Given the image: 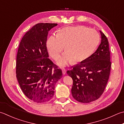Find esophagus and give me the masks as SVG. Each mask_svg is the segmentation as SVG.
<instances>
[{
  "instance_id": "1",
  "label": "esophagus",
  "mask_w": 124,
  "mask_h": 124,
  "mask_svg": "<svg viewBox=\"0 0 124 124\" xmlns=\"http://www.w3.org/2000/svg\"><path fill=\"white\" fill-rule=\"evenodd\" d=\"M62 73H63V74L65 75V74H66L67 70H66V69H65V68H62Z\"/></svg>"
}]
</instances>
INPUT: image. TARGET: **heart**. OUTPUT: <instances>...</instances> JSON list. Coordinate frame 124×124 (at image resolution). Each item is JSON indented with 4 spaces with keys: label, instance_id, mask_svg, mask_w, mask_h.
I'll return each instance as SVG.
<instances>
[{
    "label": "heart",
    "instance_id": "obj_1",
    "mask_svg": "<svg viewBox=\"0 0 124 124\" xmlns=\"http://www.w3.org/2000/svg\"><path fill=\"white\" fill-rule=\"evenodd\" d=\"M100 40L97 31L83 26H68L52 35L47 41V47L51 56L56 60L64 50L67 51L58 61L61 66L73 61H84L95 50ZM64 45L66 46L65 47Z\"/></svg>",
    "mask_w": 124,
    "mask_h": 124
}]
</instances>
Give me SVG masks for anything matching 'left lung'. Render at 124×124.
<instances>
[{"label": "left lung", "mask_w": 124, "mask_h": 124, "mask_svg": "<svg viewBox=\"0 0 124 124\" xmlns=\"http://www.w3.org/2000/svg\"><path fill=\"white\" fill-rule=\"evenodd\" d=\"M100 32L101 43L96 52L67 72L73 79L72 96L79 102L88 103L100 98L110 76L111 62L108 42L105 34Z\"/></svg>", "instance_id": "left-lung-1"}]
</instances>
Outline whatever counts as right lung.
Listing matches in <instances>:
<instances>
[{
    "instance_id": "right-lung-1",
    "label": "right lung",
    "mask_w": 124,
    "mask_h": 124,
    "mask_svg": "<svg viewBox=\"0 0 124 124\" xmlns=\"http://www.w3.org/2000/svg\"><path fill=\"white\" fill-rule=\"evenodd\" d=\"M57 23H39L25 33L16 55V76L25 95L34 102L44 103L54 94L62 71L49 58L47 36Z\"/></svg>"
}]
</instances>
